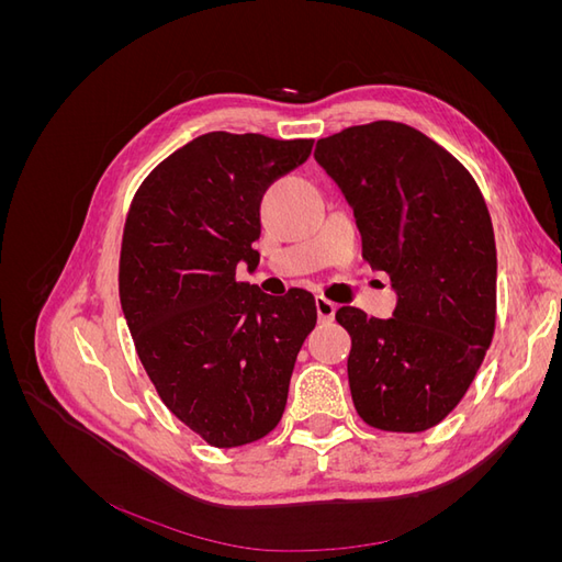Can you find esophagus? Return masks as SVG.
<instances>
[{
    "label": "esophagus",
    "instance_id": "34e87169",
    "mask_svg": "<svg viewBox=\"0 0 562 562\" xmlns=\"http://www.w3.org/2000/svg\"><path fill=\"white\" fill-rule=\"evenodd\" d=\"M335 312H337V304L326 300V297H316V314H318V321L321 323H330L335 318Z\"/></svg>",
    "mask_w": 562,
    "mask_h": 562
}]
</instances>
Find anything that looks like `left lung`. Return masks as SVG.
<instances>
[{"label": "left lung", "mask_w": 562, "mask_h": 562, "mask_svg": "<svg viewBox=\"0 0 562 562\" xmlns=\"http://www.w3.org/2000/svg\"><path fill=\"white\" fill-rule=\"evenodd\" d=\"M314 159L351 206L363 258L396 293L391 318L335 314L351 335L356 413L382 431H427L462 401L495 333L497 248L485 199L450 151L398 122L321 138Z\"/></svg>", "instance_id": "1"}]
</instances>
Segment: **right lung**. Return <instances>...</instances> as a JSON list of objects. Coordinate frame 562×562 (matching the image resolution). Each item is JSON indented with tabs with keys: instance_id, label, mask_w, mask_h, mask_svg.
<instances>
[{
	"instance_id": "1",
	"label": "right lung",
	"mask_w": 562,
	"mask_h": 562,
	"mask_svg": "<svg viewBox=\"0 0 562 562\" xmlns=\"http://www.w3.org/2000/svg\"><path fill=\"white\" fill-rule=\"evenodd\" d=\"M314 140L213 131L176 149L135 192L119 260V297L135 351L161 401L215 448L277 427L314 295L283 297L236 281L258 267L267 187Z\"/></svg>"
}]
</instances>
